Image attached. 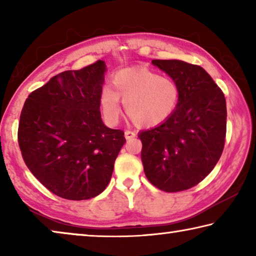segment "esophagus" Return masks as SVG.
<instances>
[{"mask_svg":"<svg viewBox=\"0 0 256 256\" xmlns=\"http://www.w3.org/2000/svg\"><path fill=\"white\" fill-rule=\"evenodd\" d=\"M124 134H125V138H126V140H131V138L136 136V132L128 131V130H126V131L124 132Z\"/></svg>","mask_w":256,"mask_h":256,"instance_id":"34e87169","label":"esophagus"}]
</instances>
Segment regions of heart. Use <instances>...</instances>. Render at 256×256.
<instances>
[{
    "label": "heart",
    "mask_w": 256,
    "mask_h": 256,
    "mask_svg": "<svg viewBox=\"0 0 256 256\" xmlns=\"http://www.w3.org/2000/svg\"><path fill=\"white\" fill-rule=\"evenodd\" d=\"M112 84L114 90L106 86L100 96L104 118L110 124L118 123L122 114L120 99L128 118L144 128H154L166 122L178 105V82L149 68L118 71Z\"/></svg>",
    "instance_id": "b5f03b06"
}]
</instances>
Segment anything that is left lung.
Segmentation results:
<instances>
[{
    "label": "left lung",
    "instance_id": "1",
    "mask_svg": "<svg viewBox=\"0 0 256 256\" xmlns=\"http://www.w3.org/2000/svg\"><path fill=\"white\" fill-rule=\"evenodd\" d=\"M152 64L178 82V105L166 122L138 133L146 178L164 192L193 188L222 154L227 108L222 89L198 66L180 60Z\"/></svg>",
    "mask_w": 256,
    "mask_h": 256
}]
</instances>
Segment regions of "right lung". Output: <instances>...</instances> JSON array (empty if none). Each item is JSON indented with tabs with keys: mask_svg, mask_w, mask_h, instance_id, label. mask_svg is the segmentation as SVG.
Listing matches in <instances>:
<instances>
[{
	"mask_svg": "<svg viewBox=\"0 0 256 256\" xmlns=\"http://www.w3.org/2000/svg\"><path fill=\"white\" fill-rule=\"evenodd\" d=\"M104 60L55 76L26 99L18 130L29 170L55 196L88 200L106 188L125 144L102 123Z\"/></svg>",
	"mask_w": 256,
	"mask_h": 256,
	"instance_id": "1",
	"label": "right lung"
}]
</instances>
